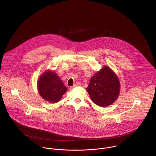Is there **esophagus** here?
Returning a JSON list of instances; mask_svg holds the SVG:
<instances>
[{
	"instance_id": "34e87169",
	"label": "esophagus",
	"mask_w": 156,
	"mask_h": 156,
	"mask_svg": "<svg viewBox=\"0 0 156 156\" xmlns=\"http://www.w3.org/2000/svg\"><path fill=\"white\" fill-rule=\"evenodd\" d=\"M81 86V83L80 82H76L74 85L73 87H80Z\"/></svg>"
}]
</instances>
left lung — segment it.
I'll list each match as a JSON object with an SVG mask.
<instances>
[{
    "label": "left lung",
    "instance_id": "1",
    "mask_svg": "<svg viewBox=\"0 0 156 156\" xmlns=\"http://www.w3.org/2000/svg\"><path fill=\"white\" fill-rule=\"evenodd\" d=\"M87 90L95 105L107 107L118 98L120 83L114 71L105 66L92 76Z\"/></svg>",
    "mask_w": 156,
    "mask_h": 156
}]
</instances>
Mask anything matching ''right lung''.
<instances>
[{
	"label": "right lung",
	"mask_w": 156,
	"mask_h": 156,
	"mask_svg": "<svg viewBox=\"0 0 156 156\" xmlns=\"http://www.w3.org/2000/svg\"><path fill=\"white\" fill-rule=\"evenodd\" d=\"M37 88L41 97L53 103L58 102L68 89L58 74L50 69L40 76L37 81Z\"/></svg>",
	"instance_id": "right-lung-1"
}]
</instances>
